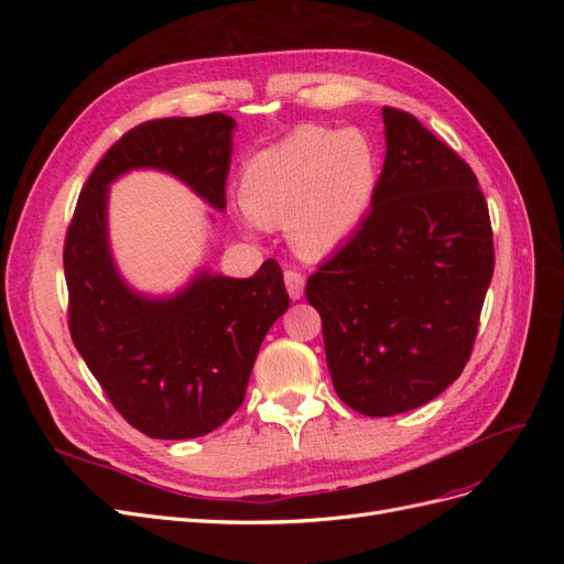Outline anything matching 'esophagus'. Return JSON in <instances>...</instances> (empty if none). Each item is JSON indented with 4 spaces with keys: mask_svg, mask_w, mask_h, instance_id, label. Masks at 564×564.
I'll list each match as a JSON object with an SVG mask.
<instances>
[{
    "mask_svg": "<svg viewBox=\"0 0 564 564\" xmlns=\"http://www.w3.org/2000/svg\"><path fill=\"white\" fill-rule=\"evenodd\" d=\"M284 284L286 292L294 301H299L303 296V286H305V278L301 275L299 270H284Z\"/></svg>",
    "mask_w": 564,
    "mask_h": 564,
    "instance_id": "esophagus-1",
    "label": "esophagus"
}]
</instances>
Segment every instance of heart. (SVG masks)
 I'll use <instances>...</instances> for the list:
<instances>
[{
    "label": "heart",
    "instance_id": "heart-1",
    "mask_svg": "<svg viewBox=\"0 0 564 564\" xmlns=\"http://www.w3.org/2000/svg\"><path fill=\"white\" fill-rule=\"evenodd\" d=\"M379 187V158L365 133L305 124L245 164L247 224H289L311 256L344 247L362 228Z\"/></svg>",
    "mask_w": 564,
    "mask_h": 564
}]
</instances>
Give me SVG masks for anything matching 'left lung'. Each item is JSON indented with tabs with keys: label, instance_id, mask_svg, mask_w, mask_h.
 <instances>
[{
	"label": "left lung",
	"instance_id": "1",
	"mask_svg": "<svg viewBox=\"0 0 564 564\" xmlns=\"http://www.w3.org/2000/svg\"><path fill=\"white\" fill-rule=\"evenodd\" d=\"M383 124L371 212L305 284L336 395L365 416L409 412L460 377L494 275L473 169L414 115L386 106Z\"/></svg>",
	"mask_w": 564,
	"mask_h": 564
}]
</instances>
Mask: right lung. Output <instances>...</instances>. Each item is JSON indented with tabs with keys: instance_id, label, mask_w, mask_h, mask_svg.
<instances>
[{
	"instance_id": "add662e5",
	"label": "right lung",
	"mask_w": 564,
	"mask_h": 564,
	"mask_svg": "<svg viewBox=\"0 0 564 564\" xmlns=\"http://www.w3.org/2000/svg\"><path fill=\"white\" fill-rule=\"evenodd\" d=\"M232 129L224 112L133 127L84 183L65 235L73 344L112 406L148 437L191 440L224 425L242 404L256 355L289 296L275 259L247 280L202 270L169 299L133 292L110 253L108 185L131 169H160L220 212Z\"/></svg>"
}]
</instances>
